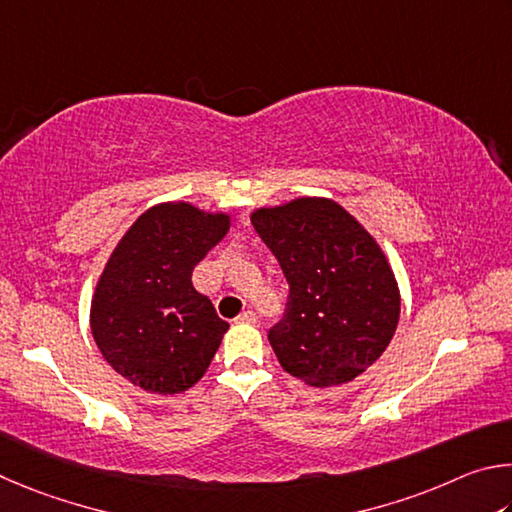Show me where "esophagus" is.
Listing matches in <instances>:
<instances>
[{"mask_svg":"<svg viewBox=\"0 0 512 512\" xmlns=\"http://www.w3.org/2000/svg\"><path fill=\"white\" fill-rule=\"evenodd\" d=\"M236 324H256V312L254 310H242L236 317Z\"/></svg>","mask_w":512,"mask_h":512,"instance_id":"esophagus-1","label":"esophagus"}]
</instances>
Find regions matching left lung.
I'll list each match as a JSON object with an SVG mask.
<instances>
[{"label":"left lung","instance_id":"obj_1","mask_svg":"<svg viewBox=\"0 0 512 512\" xmlns=\"http://www.w3.org/2000/svg\"><path fill=\"white\" fill-rule=\"evenodd\" d=\"M251 224L290 285L285 315L267 335L283 369L312 387L364 373L400 319L398 281L375 238L326 197L256 209Z\"/></svg>","mask_w":512,"mask_h":512}]
</instances>
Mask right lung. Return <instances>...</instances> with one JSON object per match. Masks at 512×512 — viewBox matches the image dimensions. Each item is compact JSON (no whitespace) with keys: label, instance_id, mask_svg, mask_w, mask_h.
Here are the masks:
<instances>
[{"label":"right lung","instance_id":"right-lung-1","mask_svg":"<svg viewBox=\"0 0 512 512\" xmlns=\"http://www.w3.org/2000/svg\"><path fill=\"white\" fill-rule=\"evenodd\" d=\"M227 213L164 202L125 231L96 283L89 324L112 369L173 396L209 369L229 324L193 288V267L227 236Z\"/></svg>","mask_w":512,"mask_h":512}]
</instances>
